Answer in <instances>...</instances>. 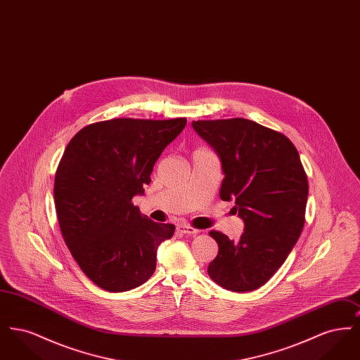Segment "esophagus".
<instances>
[{
    "label": "esophagus",
    "instance_id": "obj_1",
    "mask_svg": "<svg viewBox=\"0 0 360 360\" xmlns=\"http://www.w3.org/2000/svg\"><path fill=\"white\" fill-rule=\"evenodd\" d=\"M176 231L181 232V233H186V235H197L200 231L198 229H194L193 226L186 225V224H179L176 225Z\"/></svg>",
    "mask_w": 360,
    "mask_h": 360
}]
</instances>
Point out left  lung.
Instances as JSON below:
<instances>
[{"mask_svg":"<svg viewBox=\"0 0 360 360\" xmlns=\"http://www.w3.org/2000/svg\"><path fill=\"white\" fill-rule=\"evenodd\" d=\"M194 131L216 151L224 172L220 198L235 200L239 240L210 231L219 254L209 276L236 292L263 286L289 257L305 224L308 178L288 137L247 119L198 120Z\"/></svg>","mask_w":360,"mask_h":360,"instance_id":"8db88e82","label":"left lung"}]
</instances>
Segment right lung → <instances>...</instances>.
Listing matches in <instances>:
<instances>
[{"instance_id":"right-lung-1","label":"right lung","mask_w":360,"mask_h":360,"mask_svg":"<svg viewBox=\"0 0 360 360\" xmlns=\"http://www.w3.org/2000/svg\"><path fill=\"white\" fill-rule=\"evenodd\" d=\"M186 119H113L90 124L70 140L53 184L65 243L84 274L112 292L147 282L156 251L175 226L155 223L132 204L151 182L155 162Z\"/></svg>"}]
</instances>
